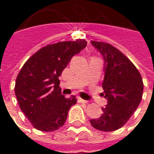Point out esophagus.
<instances>
[{"instance_id": "esophagus-1", "label": "esophagus", "mask_w": 154, "mask_h": 154, "mask_svg": "<svg viewBox=\"0 0 154 154\" xmlns=\"http://www.w3.org/2000/svg\"><path fill=\"white\" fill-rule=\"evenodd\" d=\"M77 100H78V102H81V103H87L88 101L86 100H83V99H82V98H77Z\"/></svg>"}]
</instances>
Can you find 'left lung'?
I'll list each match as a JSON object with an SVG mask.
<instances>
[{"label":"left lung","mask_w":154,"mask_h":154,"mask_svg":"<svg viewBox=\"0 0 154 154\" xmlns=\"http://www.w3.org/2000/svg\"><path fill=\"white\" fill-rule=\"evenodd\" d=\"M101 54L104 60L102 95L107 105L102 108L103 114L90 120L95 129L110 132L121 128L141 101L143 84L141 75L129 58L112 45L91 41Z\"/></svg>","instance_id":"obj_1"}]
</instances>
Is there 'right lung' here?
<instances>
[{
  "label": "right lung",
  "mask_w": 154,
  "mask_h": 154,
  "mask_svg": "<svg viewBox=\"0 0 154 154\" xmlns=\"http://www.w3.org/2000/svg\"><path fill=\"white\" fill-rule=\"evenodd\" d=\"M87 46L85 39L47 45L26 61L15 81V93L22 112L35 129L50 132L63 125L75 96L66 98L58 77L74 55Z\"/></svg>",
  "instance_id": "right-lung-1"
}]
</instances>
